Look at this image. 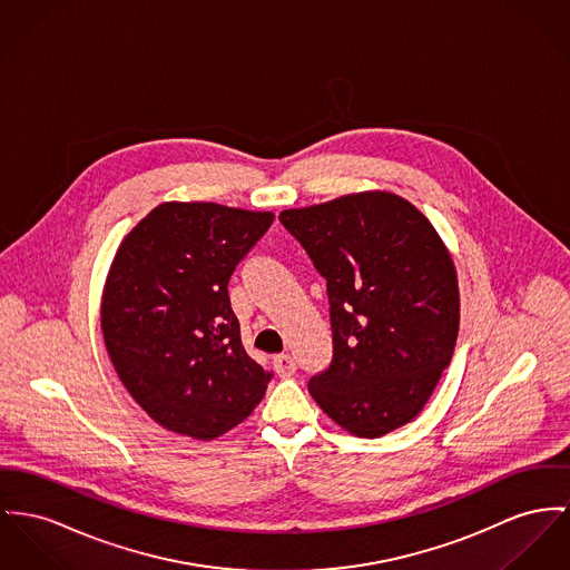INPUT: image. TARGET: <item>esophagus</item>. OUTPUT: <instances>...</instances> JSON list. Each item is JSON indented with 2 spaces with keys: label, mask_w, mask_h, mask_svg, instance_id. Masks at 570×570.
Here are the masks:
<instances>
[{
  "label": "esophagus",
  "mask_w": 570,
  "mask_h": 570,
  "mask_svg": "<svg viewBox=\"0 0 570 570\" xmlns=\"http://www.w3.org/2000/svg\"><path fill=\"white\" fill-rule=\"evenodd\" d=\"M296 361H294V356H289V354H278V356H274V370H276V374L281 376V379H289V376H294L296 374Z\"/></svg>",
  "instance_id": "obj_1"
}]
</instances>
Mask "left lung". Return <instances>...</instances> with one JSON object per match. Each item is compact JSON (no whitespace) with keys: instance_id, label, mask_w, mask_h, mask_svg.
I'll use <instances>...</instances> for the list:
<instances>
[{"instance_id":"left-lung-1","label":"left lung","mask_w":570,"mask_h":570,"mask_svg":"<svg viewBox=\"0 0 570 570\" xmlns=\"http://www.w3.org/2000/svg\"><path fill=\"white\" fill-rule=\"evenodd\" d=\"M326 278L333 363L308 393L342 430L379 439L417 417L454 356V259L417 207L386 190L281 212Z\"/></svg>"}]
</instances>
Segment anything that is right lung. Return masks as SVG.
<instances>
[{
    "label": "right lung",
    "mask_w": 570,
    "mask_h": 570,
    "mask_svg": "<svg viewBox=\"0 0 570 570\" xmlns=\"http://www.w3.org/2000/svg\"><path fill=\"white\" fill-rule=\"evenodd\" d=\"M274 220L205 200H168L116 248L101 333L116 374L161 428L214 441L264 400L269 374L239 337L228 278Z\"/></svg>",
    "instance_id": "right-lung-1"
}]
</instances>
